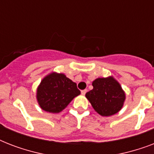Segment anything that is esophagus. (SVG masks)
I'll return each mask as SVG.
<instances>
[{"instance_id": "obj_1", "label": "esophagus", "mask_w": 154, "mask_h": 154, "mask_svg": "<svg viewBox=\"0 0 154 154\" xmlns=\"http://www.w3.org/2000/svg\"><path fill=\"white\" fill-rule=\"evenodd\" d=\"M86 92H87L86 89H84V90H82V95H85V94H86Z\"/></svg>"}]
</instances>
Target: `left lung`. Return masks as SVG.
Wrapping results in <instances>:
<instances>
[{
  "instance_id": "8db88e82",
  "label": "left lung",
  "mask_w": 154,
  "mask_h": 154,
  "mask_svg": "<svg viewBox=\"0 0 154 154\" xmlns=\"http://www.w3.org/2000/svg\"><path fill=\"white\" fill-rule=\"evenodd\" d=\"M92 85L94 89L85 97L97 113L109 117L122 109L125 94L117 80L112 77L97 78Z\"/></svg>"
}]
</instances>
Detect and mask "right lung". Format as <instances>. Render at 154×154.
<instances>
[{
  "label": "right lung",
  "mask_w": 154,
  "mask_h": 154,
  "mask_svg": "<svg viewBox=\"0 0 154 154\" xmlns=\"http://www.w3.org/2000/svg\"><path fill=\"white\" fill-rule=\"evenodd\" d=\"M80 94L75 82L63 73L53 72L41 82L37 89V99L42 109L58 113Z\"/></svg>",
  "instance_id": "right-lung-1"
}]
</instances>
